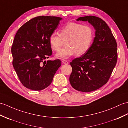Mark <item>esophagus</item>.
<instances>
[{"label": "esophagus", "mask_w": 128, "mask_h": 128, "mask_svg": "<svg viewBox=\"0 0 128 128\" xmlns=\"http://www.w3.org/2000/svg\"><path fill=\"white\" fill-rule=\"evenodd\" d=\"M62 63L65 64H69V62H68V61L66 60H64V59H63V60H62Z\"/></svg>", "instance_id": "34e87169"}]
</instances>
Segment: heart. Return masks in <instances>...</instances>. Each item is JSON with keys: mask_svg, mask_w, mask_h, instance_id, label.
I'll return each instance as SVG.
<instances>
[{"mask_svg": "<svg viewBox=\"0 0 128 128\" xmlns=\"http://www.w3.org/2000/svg\"><path fill=\"white\" fill-rule=\"evenodd\" d=\"M94 30L90 26L76 22H69L49 37V44L54 51H59L66 41L64 48L57 54L58 58L66 59L75 55L82 56L90 49L94 39Z\"/></svg>", "mask_w": 128, "mask_h": 128, "instance_id": "obj_1", "label": "heart"}]
</instances>
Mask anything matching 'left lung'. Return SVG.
<instances>
[{
  "label": "left lung",
  "mask_w": 128,
  "mask_h": 128,
  "mask_svg": "<svg viewBox=\"0 0 128 128\" xmlns=\"http://www.w3.org/2000/svg\"><path fill=\"white\" fill-rule=\"evenodd\" d=\"M77 20L90 23L96 30V37L87 53L70 62L72 70L70 82L77 90L90 92L108 81L117 62V44L111 30L102 18L90 16Z\"/></svg>",
  "instance_id": "1"
}]
</instances>
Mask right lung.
Here are the masks:
<instances>
[{
	"instance_id": "add662e5",
	"label": "right lung",
	"mask_w": 128,
	"mask_h": 128,
	"mask_svg": "<svg viewBox=\"0 0 128 128\" xmlns=\"http://www.w3.org/2000/svg\"><path fill=\"white\" fill-rule=\"evenodd\" d=\"M62 19L38 16L17 31L11 47L12 64L20 82L26 88L38 91L48 87L61 66L59 59L44 60L52 56L49 37Z\"/></svg>"
}]
</instances>
